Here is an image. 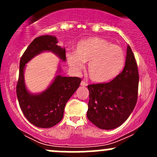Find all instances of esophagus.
<instances>
[{
	"label": "esophagus",
	"mask_w": 157,
	"mask_h": 157,
	"mask_svg": "<svg viewBox=\"0 0 157 157\" xmlns=\"http://www.w3.org/2000/svg\"><path fill=\"white\" fill-rule=\"evenodd\" d=\"M80 85H81V86H86V85H87V83H86L85 81H83V80H82L81 83H80Z\"/></svg>",
	"instance_id": "34e87169"
}]
</instances>
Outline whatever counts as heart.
Instances as JSON below:
<instances>
[{
    "label": "heart",
    "instance_id": "heart-1",
    "mask_svg": "<svg viewBox=\"0 0 157 157\" xmlns=\"http://www.w3.org/2000/svg\"><path fill=\"white\" fill-rule=\"evenodd\" d=\"M66 59L71 69L78 72L88 62L87 73L93 81L106 83L121 72L125 54L120 46L99 37H89L76 44L75 51L67 52Z\"/></svg>",
    "mask_w": 157,
    "mask_h": 157
}]
</instances>
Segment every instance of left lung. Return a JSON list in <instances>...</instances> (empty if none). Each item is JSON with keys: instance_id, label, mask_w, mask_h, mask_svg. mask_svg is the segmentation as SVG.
Wrapping results in <instances>:
<instances>
[{"instance_id": "1", "label": "left lung", "mask_w": 157, "mask_h": 157, "mask_svg": "<svg viewBox=\"0 0 157 157\" xmlns=\"http://www.w3.org/2000/svg\"><path fill=\"white\" fill-rule=\"evenodd\" d=\"M139 74L137 62L128 45L124 70L111 82L87 86V118L103 130L119 127L131 114L137 100Z\"/></svg>"}]
</instances>
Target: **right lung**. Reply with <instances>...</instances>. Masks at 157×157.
Segmentation results:
<instances>
[{
  "instance_id": "obj_1",
  "label": "right lung",
  "mask_w": 157,
  "mask_h": 157,
  "mask_svg": "<svg viewBox=\"0 0 157 157\" xmlns=\"http://www.w3.org/2000/svg\"><path fill=\"white\" fill-rule=\"evenodd\" d=\"M57 43V38L53 36L45 35L36 38L20 59L17 85V99L24 116L38 128H52L61 121L66 103L81 82L79 77H63L58 74L42 93L33 94L27 90L24 81V69L26 64L35 56L43 52H52L61 60L66 61L65 49Z\"/></svg>"
}]
</instances>
